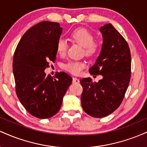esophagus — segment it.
<instances>
[{
  "instance_id": "34e87169",
  "label": "esophagus",
  "mask_w": 147,
  "mask_h": 147,
  "mask_svg": "<svg viewBox=\"0 0 147 147\" xmlns=\"http://www.w3.org/2000/svg\"><path fill=\"white\" fill-rule=\"evenodd\" d=\"M72 82L75 84H78L79 82V79L76 78V77H73V78H72Z\"/></svg>"
}]
</instances>
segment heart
<instances>
[{
    "label": "heart",
    "mask_w": 147,
    "mask_h": 147,
    "mask_svg": "<svg viewBox=\"0 0 147 147\" xmlns=\"http://www.w3.org/2000/svg\"><path fill=\"white\" fill-rule=\"evenodd\" d=\"M70 39L73 43L83 47L84 53L86 56L94 57L99 52L101 44L99 41L94 40L95 36L91 32L85 28H77L70 33ZM68 43L63 38H59L57 42V52L60 56H64L66 54ZM86 63L80 61H70L64 63L63 68L73 75H79L86 68Z\"/></svg>",
    "instance_id": "b5f03b06"
}]
</instances>
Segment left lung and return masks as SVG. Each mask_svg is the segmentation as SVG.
<instances>
[{
  "instance_id": "8db88e82",
  "label": "left lung",
  "mask_w": 147,
  "mask_h": 147,
  "mask_svg": "<svg viewBox=\"0 0 147 147\" xmlns=\"http://www.w3.org/2000/svg\"><path fill=\"white\" fill-rule=\"evenodd\" d=\"M100 32L102 51L89 72L94 77L102 75V79L95 83L90 77L80 79L82 108L94 117L109 115L120 106L131 73V52L124 37L111 24L101 27Z\"/></svg>"
}]
</instances>
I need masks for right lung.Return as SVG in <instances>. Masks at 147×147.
Returning <instances> with one entry per match:
<instances>
[{
    "label": "right lung",
    "instance_id": "1",
    "mask_svg": "<svg viewBox=\"0 0 147 147\" xmlns=\"http://www.w3.org/2000/svg\"><path fill=\"white\" fill-rule=\"evenodd\" d=\"M62 28L56 22L42 21L24 34L15 50L13 73L16 95L32 115L51 117L59 111L72 79L64 72L46 75L49 62H55L57 42Z\"/></svg>",
    "mask_w": 147,
    "mask_h": 147
}]
</instances>
